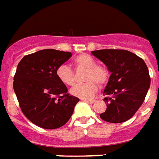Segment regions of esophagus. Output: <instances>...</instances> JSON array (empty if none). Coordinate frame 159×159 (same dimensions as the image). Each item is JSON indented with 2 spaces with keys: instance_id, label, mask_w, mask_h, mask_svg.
Segmentation results:
<instances>
[{
  "instance_id": "esophagus-1",
  "label": "esophagus",
  "mask_w": 159,
  "mask_h": 159,
  "mask_svg": "<svg viewBox=\"0 0 159 159\" xmlns=\"http://www.w3.org/2000/svg\"><path fill=\"white\" fill-rule=\"evenodd\" d=\"M83 101H85V102H87L88 104H93L95 103V100H82Z\"/></svg>"
}]
</instances>
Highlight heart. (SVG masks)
<instances>
[{
  "label": "heart",
  "mask_w": 159,
  "mask_h": 159,
  "mask_svg": "<svg viewBox=\"0 0 159 159\" xmlns=\"http://www.w3.org/2000/svg\"><path fill=\"white\" fill-rule=\"evenodd\" d=\"M75 66L78 69L86 70L84 84H76L70 89L71 95L80 99H91L98 90L99 84H104L109 78V71L102 65L96 64L94 58L89 54H80L74 59ZM56 75L62 83L69 86L75 84V75L72 70L67 65H61L56 70Z\"/></svg>",
  "instance_id": "heart-1"
}]
</instances>
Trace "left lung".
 I'll use <instances>...</instances> for the list:
<instances>
[{
	"mask_svg": "<svg viewBox=\"0 0 159 159\" xmlns=\"http://www.w3.org/2000/svg\"><path fill=\"white\" fill-rule=\"evenodd\" d=\"M91 54L103 62L111 73L104 89L107 110L100 116L111 123L132 118L142 106L150 87L148 69L143 59L126 50L103 49Z\"/></svg>",
	"mask_w": 159,
	"mask_h": 159,
	"instance_id": "left-lung-1",
	"label": "left lung"
}]
</instances>
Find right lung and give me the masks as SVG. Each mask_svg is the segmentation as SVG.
<instances>
[{
    "label": "right lung",
    "instance_id": "right-lung-1",
    "mask_svg": "<svg viewBox=\"0 0 159 159\" xmlns=\"http://www.w3.org/2000/svg\"><path fill=\"white\" fill-rule=\"evenodd\" d=\"M72 56L70 52L43 49L24 56L14 76L13 89L21 111L44 129L61 127L70 120L80 99L67 94L56 70Z\"/></svg>",
    "mask_w": 159,
    "mask_h": 159
}]
</instances>
